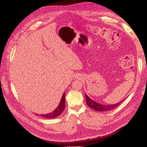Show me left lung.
<instances>
[{
  "label": "left lung",
  "instance_id": "obj_1",
  "mask_svg": "<svg viewBox=\"0 0 147 147\" xmlns=\"http://www.w3.org/2000/svg\"><path fill=\"white\" fill-rule=\"evenodd\" d=\"M86 97V100L88 105L90 107V108L96 111H98V112H106V111H109L113 110L121 103L123 100L120 101L119 102H118L117 104H111V105H104V104H100L97 103V102L94 101L93 100L91 99L88 95L85 94Z\"/></svg>",
  "mask_w": 147,
  "mask_h": 147
}]
</instances>
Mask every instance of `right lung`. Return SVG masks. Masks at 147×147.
I'll use <instances>...</instances> for the list:
<instances>
[{"mask_svg": "<svg viewBox=\"0 0 147 147\" xmlns=\"http://www.w3.org/2000/svg\"><path fill=\"white\" fill-rule=\"evenodd\" d=\"M65 107V92H64V94L62 96L61 100L60 101V103L57 106V107L51 113H48V114H42L40 115V116H41L43 118H55L56 117H57L59 116V115H61V113L63 112V110H64V108ZM37 115H38V114H37Z\"/></svg>", "mask_w": 147, "mask_h": 147, "instance_id": "obj_1", "label": "right lung"}]
</instances>
